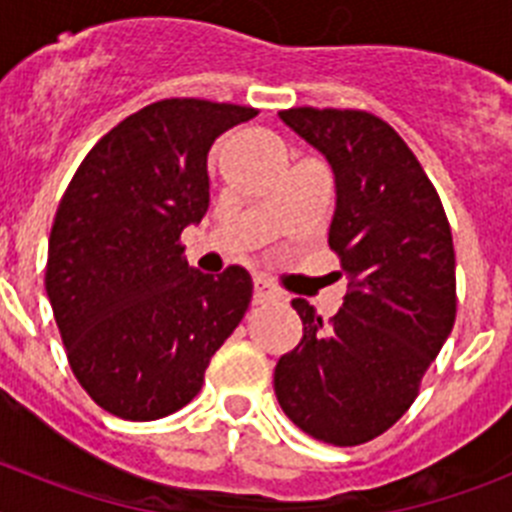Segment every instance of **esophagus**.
Listing matches in <instances>:
<instances>
[{"label": "esophagus", "mask_w": 512, "mask_h": 512, "mask_svg": "<svg viewBox=\"0 0 512 512\" xmlns=\"http://www.w3.org/2000/svg\"><path fill=\"white\" fill-rule=\"evenodd\" d=\"M271 295V284L266 279L256 277L253 279V305H264Z\"/></svg>", "instance_id": "esophagus-1"}]
</instances>
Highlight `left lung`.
<instances>
[{"instance_id":"1","label":"left lung","mask_w":512,"mask_h":512,"mask_svg":"<svg viewBox=\"0 0 512 512\" xmlns=\"http://www.w3.org/2000/svg\"><path fill=\"white\" fill-rule=\"evenodd\" d=\"M279 117L336 174L328 243L348 292L330 320L292 300L302 341L279 359L274 392L307 436L359 446L408 413L454 328L451 228L415 153L377 115L292 107Z\"/></svg>"}]
</instances>
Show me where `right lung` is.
I'll use <instances>...</instances> for the list:
<instances>
[{"instance_id":"right-lung-1","label":"right lung","mask_w":512,"mask_h":512,"mask_svg":"<svg viewBox=\"0 0 512 512\" xmlns=\"http://www.w3.org/2000/svg\"><path fill=\"white\" fill-rule=\"evenodd\" d=\"M256 115L207 99L153 102L99 138L63 192L45 292L71 372L117 418L182 410L246 315L251 274H200L179 238L210 207L215 138Z\"/></svg>"}]
</instances>
